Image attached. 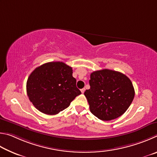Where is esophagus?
Listing matches in <instances>:
<instances>
[{
	"mask_svg": "<svg viewBox=\"0 0 157 157\" xmlns=\"http://www.w3.org/2000/svg\"><path fill=\"white\" fill-rule=\"evenodd\" d=\"M85 90H86V89H85V88H83V89H81V92H82V93H83V94L84 93Z\"/></svg>",
	"mask_w": 157,
	"mask_h": 157,
	"instance_id": "esophagus-1",
	"label": "esophagus"
}]
</instances>
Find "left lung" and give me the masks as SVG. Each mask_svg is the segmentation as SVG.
<instances>
[{"mask_svg":"<svg viewBox=\"0 0 157 157\" xmlns=\"http://www.w3.org/2000/svg\"><path fill=\"white\" fill-rule=\"evenodd\" d=\"M89 83L90 89L84 94L90 112L102 121L121 116L134 99V89L130 79L119 71L108 69L93 71Z\"/></svg>","mask_w":157,"mask_h":157,"instance_id":"obj_1","label":"left lung"}]
</instances>
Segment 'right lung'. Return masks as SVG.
<instances>
[{
	"label": "right lung",
	"mask_w": 157,
	"mask_h": 157,
	"mask_svg": "<svg viewBox=\"0 0 157 157\" xmlns=\"http://www.w3.org/2000/svg\"><path fill=\"white\" fill-rule=\"evenodd\" d=\"M72 68L63 62H49L32 71L27 81L29 101L43 113L54 115L68 108L81 94Z\"/></svg>",
	"instance_id": "add662e5"
}]
</instances>
